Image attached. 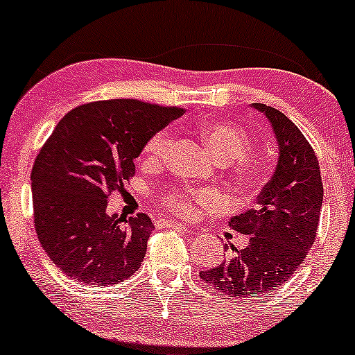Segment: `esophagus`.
<instances>
[{
    "label": "esophagus",
    "mask_w": 355,
    "mask_h": 355,
    "mask_svg": "<svg viewBox=\"0 0 355 355\" xmlns=\"http://www.w3.org/2000/svg\"><path fill=\"white\" fill-rule=\"evenodd\" d=\"M168 227H172V229L182 232V234H190V227L183 225V223H178V222H168L166 223Z\"/></svg>",
    "instance_id": "obj_1"
}]
</instances>
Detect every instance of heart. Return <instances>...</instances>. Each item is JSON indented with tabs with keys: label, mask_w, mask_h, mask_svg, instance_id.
I'll use <instances>...</instances> for the list:
<instances>
[{
	"label": "heart",
	"mask_w": 355,
	"mask_h": 355,
	"mask_svg": "<svg viewBox=\"0 0 355 355\" xmlns=\"http://www.w3.org/2000/svg\"><path fill=\"white\" fill-rule=\"evenodd\" d=\"M197 133L200 137L202 144L210 150V153L220 162H234L242 157L250 148V137L239 125L225 120H205L197 126ZM170 145V133L166 130L155 133V135L146 141L144 153L148 160L158 162L164 158ZM237 173L247 180H254L255 170L248 165H240ZM215 195L209 190H191L183 193V191H175V193L166 197L168 207L183 215V217H191L198 211V207L210 205L215 202Z\"/></svg>",
	"instance_id": "heart-1"
}]
</instances>
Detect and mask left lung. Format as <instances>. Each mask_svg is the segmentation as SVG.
<instances>
[{"mask_svg":"<svg viewBox=\"0 0 355 355\" xmlns=\"http://www.w3.org/2000/svg\"><path fill=\"white\" fill-rule=\"evenodd\" d=\"M252 108L272 126L277 166L257 195L255 209L229 222L234 230L250 235L248 245L242 250L230 245L220 266L200 272L203 282L234 299H262L291 279L312 248L324 200L319 162L302 132L279 110L263 103Z\"/></svg>","mask_w":355,"mask_h":355,"instance_id":"obj_1","label":"left lung"}]
</instances>
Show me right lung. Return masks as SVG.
<instances>
[{
    "label": "right lung",
    "mask_w": 355,
    "mask_h": 355,
    "mask_svg": "<svg viewBox=\"0 0 355 355\" xmlns=\"http://www.w3.org/2000/svg\"><path fill=\"white\" fill-rule=\"evenodd\" d=\"M183 110L138 100L93 101L56 125L31 170L35 230L67 277L87 285L130 279L153 232L148 215L107 211L108 197L135 173L146 141Z\"/></svg>",
    "instance_id": "right-lung-1"
}]
</instances>
